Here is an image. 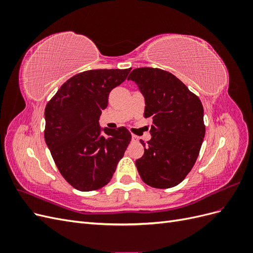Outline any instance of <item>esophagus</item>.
Returning <instances> with one entry per match:
<instances>
[{
    "instance_id": "1",
    "label": "esophagus",
    "mask_w": 253,
    "mask_h": 253,
    "mask_svg": "<svg viewBox=\"0 0 253 253\" xmlns=\"http://www.w3.org/2000/svg\"><path fill=\"white\" fill-rule=\"evenodd\" d=\"M132 141H138V137L136 135H132Z\"/></svg>"
}]
</instances>
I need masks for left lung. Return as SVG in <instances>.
<instances>
[{"label": "left lung", "instance_id": "8db88e82", "mask_svg": "<svg viewBox=\"0 0 253 253\" xmlns=\"http://www.w3.org/2000/svg\"><path fill=\"white\" fill-rule=\"evenodd\" d=\"M144 96V118H152V138L141 141L136 160L143 182L156 189L177 186L196 162L205 137L204 108L195 94L171 73L140 67L129 74Z\"/></svg>", "mask_w": 253, "mask_h": 253}]
</instances>
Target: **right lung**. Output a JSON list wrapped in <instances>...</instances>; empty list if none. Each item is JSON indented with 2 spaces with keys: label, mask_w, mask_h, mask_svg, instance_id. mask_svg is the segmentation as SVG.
Here are the masks:
<instances>
[{
  "label": "right lung",
  "mask_w": 253,
  "mask_h": 253,
  "mask_svg": "<svg viewBox=\"0 0 253 253\" xmlns=\"http://www.w3.org/2000/svg\"><path fill=\"white\" fill-rule=\"evenodd\" d=\"M126 70H90L64 82L45 108L44 138L63 178L83 192L108 185L132 135L125 126L104 127L99 117L110 91L124 82Z\"/></svg>",
  "instance_id": "1"
}]
</instances>
